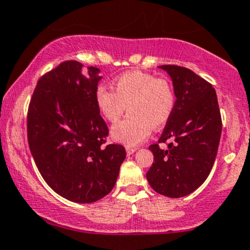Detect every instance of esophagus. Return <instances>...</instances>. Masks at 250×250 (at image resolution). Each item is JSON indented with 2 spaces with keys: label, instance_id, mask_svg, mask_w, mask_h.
<instances>
[{
  "label": "esophagus",
  "instance_id": "esophagus-1",
  "mask_svg": "<svg viewBox=\"0 0 250 250\" xmlns=\"http://www.w3.org/2000/svg\"><path fill=\"white\" fill-rule=\"evenodd\" d=\"M136 150H137L136 148H131V147H127V148H125V151H127V155L134 154Z\"/></svg>",
  "mask_w": 250,
  "mask_h": 250
}]
</instances>
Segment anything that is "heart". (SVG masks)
Instances as JSON below:
<instances>
[{"label": "heart", "mask_w": 250, "mask_h": 250, "mask_svg": "<svg viewBox=\"0 0 250 250\" xmlns=\"http://www.w3.org/2000/svg\"><path fill=\"white\" fill-rule=\"evenodd\" d=\"M115 91L99 85L95 99L105 120L116 122L128 105L129 114L111 128V137L125 146H136L169 121L176 104L174 85L167 79L153 74L129 71L114 82Z\"/></svg>", "instance_id": "obj_1"}]
</instances>
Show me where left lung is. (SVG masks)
Listing matches in <instances>:
<instances>
[{
  "mask_svg": "<svg viewBox=\"0 0 250 250\" xmlns=\"http://www.w3.org/2000/svg\"><path fill=\"white\" fill-rule=\"evenodd\" d=\"M160 68L173 81L176 104L159 139L168 148L161 149L158 143L149 147L154 162L147 180L156 193L176 199L193 193L207 180L217 154L222 120L210 83L180 65Z\"/></svg>",
  "mask_w": 250,
  "mask_h": 250,
  "instance_id": "8db88e82",
  "label": "left lung"
}]
</instances>
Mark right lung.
<instances>
[{
  "mask_svg": "<svg viewBox=\"0 0 250 250\" xmlns=\"http://www.w3.org/2000/svg\"><path fill=\"white\" fill-rule=\"evenodd\" d=\"M96 67L65 61L43 75L28 108V143L47 185L64 199L91 203L115 186L125 147L108 145L96 104Z\"/></svg>",
  "mask_w": 250,
  "mask_h": 250,
  "instance_id": "add662e5",
  "label": "right lung"
}]
</instances>
